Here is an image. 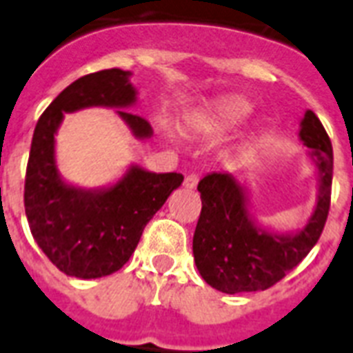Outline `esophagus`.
I'll list each match as a JSON object with an SVG mask.
<instances>
[{
    "label": "esophagus",
    "mask_w": 353,
    "mask_h": 353,
    "mask_svg": "<svg viewBox=\"0 0 353 353\" xmlns=\"http://www.w3.org/2000/svg\"><path fill=\"white\" fill-rule=\"evenodd\" d=\"M198 181H199V177L196 176V174H190V176L185 177V187L192 190V188L198 187Z\"/></svg>",
    "instance_id": "34e87169"
}]
</instances>
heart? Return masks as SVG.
<instances>
[{
    "instance_id": "b5f03b06",
    "label": "heart",
    "mask_w": 353,
    "mask_h": 353,
    "mask_svg": "<svg viewBox=\"0 0 353 353\" xmlns=\"http://www.w3.org/2000/svg\"><path fill=\"white\" fill-rule=\"evenodd\" d=\"M252 113V104L241 97H225L194 119V128L209 135H223L240 126Z\"/></svg>"
}]
</instances>
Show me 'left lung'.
Here are the masks:
<instances>
[{"label":"left lung","mask_w":353,"mask_h":353,"mask_svg":"<svg viewBox=\"0 0 353 353\" xmlns=\"http://www.w3.org/2000/svg\"><path fill=\"white\" fill-rule=\"evenodd\" d=\"M299 137L307 146L319 179L317 205L306 225L290 232L262 227L249 212L245 181L212 172L199 181L201 214L192 240L194 262L209 285L221 293L263 291L302 262L323 232L330 210L334 150L312 110L304 113Z\"/></svg>","instance_id":"obj_1"}]
</instances>
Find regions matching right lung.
Listing matches in <instances>:
<instances>
[{"label":"right lung","mask_w":353,"mask_h":353,"mask_svg":"<svg viewBox=\"0 0 353 353\" xmlns=\"http://www.w3.org/2000/svg\"><path fill=\"white\" fill-rule=\"evenodd\" d=\"M130 77V71L104 69L74 80L34 128L25 176V214L38 247L74 279H101L119 271L135 251L146 223L183 183L177 172L155 174L139 165H130L121 179L101 188L74 187L60 176L54 137L65 113L115 108L133 137L154 135L148 121L126 112L137 102Z\"/></svg>","instance_id":"right-lung-1"}]
</instances>
